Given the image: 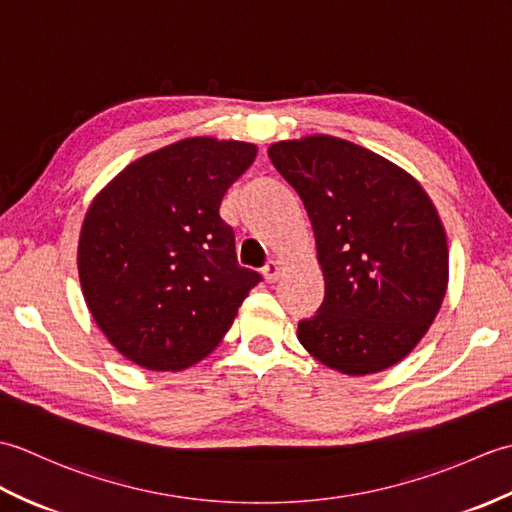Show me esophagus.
<instances>
[{
	"mask_svg": "<svg viewBox=\"0 0 512 512\" xmlns=\"http://www.w3.org/2000/svg\"><path fill=\"white\" fill-rule=\"evenodd\" d=\"M281 275V264L277 262V259H270V262L264 266V277L268 281H277Z\"/></svg>",
	"mask_w": 512,
	"mask_h": 512,
	"instance_id": "1",
	"label": "esophagus"
}]
</instances>
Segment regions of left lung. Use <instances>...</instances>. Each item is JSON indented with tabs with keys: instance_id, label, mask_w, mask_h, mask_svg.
Masks as SVG:
<instances>
[{
	"instance_id": "obj_1",
	"label": "left lung",
	"mask_w": 512,
	"mask_h": 512,
	"mask_svg": "<svg viewBox=\"0 0 512 512\" xmlns=\"http://www.w3.org/2000/svg\"><path fill=\"white\" fill-rule=\"evenodd\" d=\"M317 237L325 297L299 321L301 345L336 372L376 374L429 330L449 277L436 206L394 162L334 136L268 149Z\"/></svg>"
}]
</instances>
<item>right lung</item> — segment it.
<instances>
[{"label": "right lung", "mask_w": 512, "mask_h": 512, "mask_svg": "<svg viewBox=\"0 0 512 512\" xmlns=\"http://www.w3.org/2000/svg\"><path fill=\"white\" fill-rule=\"evenodd\" d=\"M255 154L237 140H180L136 160L92 202L79 242L83 297L132 363L176 372L202 361L262 281L239 266L220 217Z\"/></svg>", "instance_id": "add662e5"}]
</instances>
